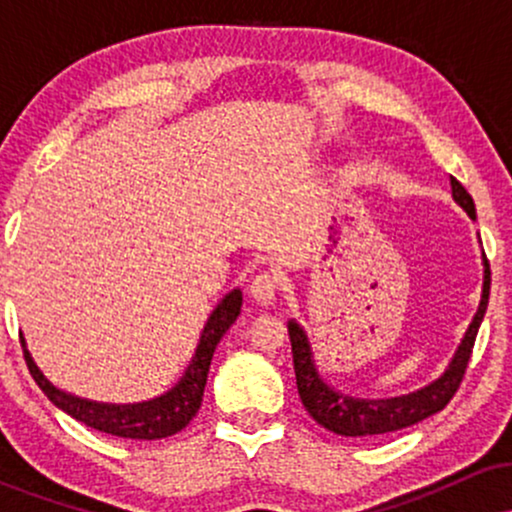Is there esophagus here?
I'll return each instance as SVG.
<instances>
[{
    "mask_svg": "<svg viewBox=\"0 0 512 512\" xmlns=\"http://www.w3.org/2000/svg\"><path fill=\"white\" fill-rule=\"evenodd\" d=\"M281 291V279L274 269H262L260 274H255V279L250 281V293L257 303L269 305L279 296Z\"/></svg>",
    "mask_w": 512,
    "mask_h": 512,
    "instance_id": "esophagus-1",
    "label": "esophagus"
}]
</instances>
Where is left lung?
<instances>
[{
    "label": "left lung",
    "instance_id": "8db88e82",
    "mask_svg": "<svg viewBox=\"0 0 512 512\" xmlns=\"http://www.w3.org/2000/svg\"><path fill=\"white\" fill-rule=\"evenodd\" d=\"M452 197L460 207L467 211L469 216H477L474 211V199L462 187L460 180L450 178ZM484 293H481V303L477 315H474L472 325H469L467 334H464L460 349H457L455 358H452L450 368L445 370L443 378L436 383L428 385L426 390L414 392L407 397L395 399H354L344 397L334 392L317 378V370L313 366V356H310V344L305 334L296 322H289V337H291V351H293V370H296V385L298 395H301L303 407L313 416L320 426L327 431L337 433V436L349 438H363V436H383V433L399 431L419 424V421L428 419L436 411L448 407V402L460 390L464 373H467L469 358H472L474 342H477V332L481 320H484L486 305H489V291H491V267L484 255Z\"/></svg>",
    "mask_w": 512,
    "mask_h": 512
}]
</instances>
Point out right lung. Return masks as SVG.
Segmentation results:
<instances>
[{"instance_id": "1", "label": "right lung", "mask_w": 512, "mask_h": 512, "mask_svg": "<svg viewBox=\"0 0 512 512\" xmlns=\"http://www.w3.org/2000/svg\"><path fill=\"white\" fill-rule=\"evenodd\" d=\"M240 305H243V293L238 289L228 293L223 298L214 315L209 317L207 327L202 332V342L197 346V354L192 358L190 368L185 370L182 380L173 390L166 392L163 397L151 399V402L142 404H98L88 402V399H79L67 392L57 390L55 385L48 383L38 366L33 363L31 354H28L26 344H23V358L26 366L31 370L33 380L38 383L40 390L48 395V399L55 407L67 411L69 416L88 428L108 433V436L117 438H132V440H156L168 438L178 433L192 421L197 414L199 404H202L204 385H207V375L211 366V356H214L216 344L226 334L228 327L236 322L240 315Z\"/></svg>"}]
</instances>
